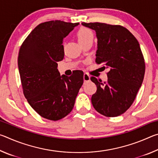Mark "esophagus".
Listing matches in <instances>:
<instances>
[{
  "mask_svg": "<svg viewBox=\"0 0 158 158\" xmlns=\"http://www.w3.org/2000/svg\"><path fill=\"white\" fill-rule=\"evenodd\" d=\"M84 81H90V76L86 73L84 74Z\"/></svg>",
  "mask_w": 158,
  "mask_h": 158,
  "instance_id": "1",
  "label": "esophagus"
}]
</instances>
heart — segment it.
<instances>
[{
  "instance_id": "1",
  "label": "heart",
  "mask_w": 158,
  "mask_h": 158,
  "mask_svg": "<svg viewBox=\"0 0 158 158\" xmlns=\"http://www.w3.org/2000/svg\"><path fill=\"white\" fill-rule=\"evenodd\" d=\"M77 37L80 43L83 44L90 39H93V34L92 31L86 27H81L77 31Z\"/></svg>"
}]
</instances>
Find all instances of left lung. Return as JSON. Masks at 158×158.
I'll return each mask as SVG.
<instances>
[{
  "label": "left lung",
  "instance_id": "obj_1",
  "mask_svg": "<svg viewBox=\"0 0 158 158\" xmlns=\"http://www.w3.org/2000/svg\"><path fill=\"white\" fill-rule=\"evenodd\" d=\"M81 24L95 31V62L109 70L106 81L90 77L97 85L91 98L93 107L105 116H120L132 105L143 80L145 61L139 43L122 26L100 22Z\"/></svg>",
  "mask_w": 158,
  "mask_h": 158
}]
</instances>
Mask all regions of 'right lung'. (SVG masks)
Segmentation results:
<instances>
[{
    "instance_id": "add662e5",
    "label": "right lung",
    "mask_w": 158,
    "mask_h": 158,
    "mask_svg": "<svg viewBox=\"0 0 158 158\" xmlns=\"http://www.w3.org/2000/svg\"><path fill=\"white\" fill-rule=\"evenodd\" d=\"M79 23L49 21L37 26L21 44L18 67L23 93L40 116L58 121L73 110L84 73L60 76L57 62L64 58L63 40Z\"/></svg>"
}]
</instances>
